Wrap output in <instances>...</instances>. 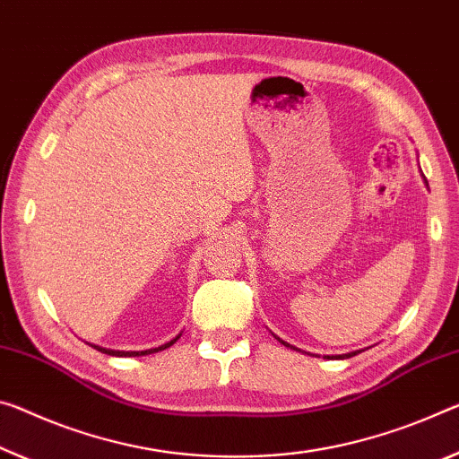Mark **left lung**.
Instances as JSON below:
<instances>
[{
    "mask_svg": "<svg viewBox=\"0 0 459 459\" xmlns=\"http://www.w3.org/2000/svg\"><path fill=\"white\" fill-rule=\"evenodd\" d=\"M425 184H427V179H425ZM275 339H278V341H280V343H281V345H286V347H290V349H296V347H292V345H290V343H286V341H281V339H280V337H275ZM296 351H300V349H296ZM358 353H359V351H351V353H345V355H339V359H341V358H343V359H345V358H353V355H358Z\"/></svg>",
    "mask_w": 459,
    "mask_h": 459,
    "instance_id": "left-lung-1",
    "label": "left lung"
}]
</instances>
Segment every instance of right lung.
Listing matches in <instances>:
<instances>
[{"mask_svg": "<svg viewBox=\"0 0 459 459\" xmlns=\"http://www.w3.org/2000/svg\"><path fill=\"white\" fill-rule=\"evenodd\" d=\"M181 337V333L178 334V337H173L171 341H167V343L159 345V347H152V349H147V351H118V349H106V347H100V345H91L93 349H98V351L106 353V355H114V358H138V355H151V353H157V351H163V349L171 347L176 341Z\"/></svg>", "mask_w": 459, "mask_h": 459, "instance_id": "right-lung-1", "label": "right lung"}]
</instances>
